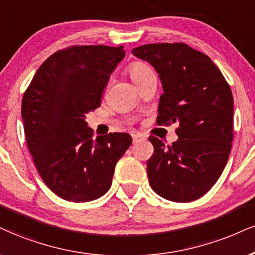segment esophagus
<instances>
[{
    "label": "esophagus",
    "mask_w": 255,
    "mask_h": 255,
    "mask_svg": "<svg viewBox=\"0 0 255 255\" xmlns=\"http://www.w3.org/2000/svg\"><path fill=\"white\" fill-rule=\"evenodd\" d=\"M144 139H145V137H144L142 133H133L132 134V142L133 143H138V142H140V140H144Z\"/></svg>",
    "instance_id": "esophagus-1"
}]
</instances>
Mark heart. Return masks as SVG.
Segmentation results:
<instances>
[{
  "instance_id": "heart-1",
  "label": "heart",
  "mask_w": 255,
  "mask_h": 255,
  "mask_svg": "<svg viewBox=\"0 0 255 255\" xmlns=\"http://www.w3.org/2000/svg\"><path fill=\"white\" fill-rule=\"evenodd\" d=\"M128 75L132 79L134 84H138L140 80H143L147 74L152 73V70L146 64L142 61H134L128 66Z\"/></svg>"
}]
</instances>
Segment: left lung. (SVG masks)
<instances>
[{"mask_svg":"<svg viewBox=\"0 0 255 255\" xmlns=\"http://www.w3.org/2000/svg\"><path fill=\"white\" fill-rule=\"evenodd\" d=\"M132 54L153 66L162 81L157 124L180 123L172 145L149 137V183L174 202L200 199L219 180L231 153V87L208 55L185 43H150L133 48Z\"/></svg>","mask_w":255,"mask_h":255,"instance_id":"1","label":"left lung"}]
</instances>
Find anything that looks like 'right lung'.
I'll use <instances>...</instances> for the list:
<instances>
[{
	"label": "right lung",
	"mask_w": 255,
	"mask_h": 255,
	"mask_svg": "<svg viewBox=\"0 0 255 255\" xmlns=\"http://www.w3.org/2000/svg\"><path fill=\"white\" fill-rule=\"evenodd\" d=\"M123 46H72L43 61L22 98L28 149L47 187L61 199L89 202L112 184L128 133L92 138L85 115L100 106Z\"/></svg>",
	"instance_id": "obj_1"
}]
</instances>
